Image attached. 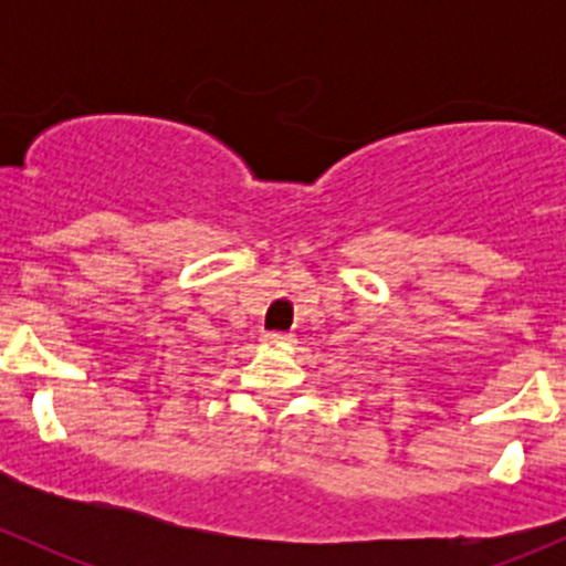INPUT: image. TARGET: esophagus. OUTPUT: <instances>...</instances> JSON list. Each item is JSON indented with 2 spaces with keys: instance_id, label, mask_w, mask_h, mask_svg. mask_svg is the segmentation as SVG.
<instances>
[{
  "instance_id": "34e87169",
  "label": "esophagus",
  "mask_w": 566,
  "mask_h": 566,
  "mask_svg": "<svg viewBox=\"0 0 566 566\" xmlns=\"http://www.w3.org/2000/svg\"><path fill=\"white\" fill-rule=\"evenodd\" d=\"M265 342L271 347H284V345H290V342H293V336L284 334V331H271V334H265Z\"/></svg>"
}]
</instances>
